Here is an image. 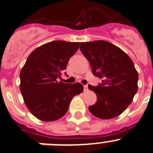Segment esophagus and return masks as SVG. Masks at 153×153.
Segmentation results:
<instances>
[{
	"label": "esophagus",
	"mask_w": 153,
	"mask_h": 153,
	"mask_svg": "<svg viewBox=\"0 0 153 153\" xmlns=\"http://www.w3.org/2000/svg\"><path fill=\"white\" fill-rule=\"evenodd\" d=\"M84 90H85V91H87V90H88V85H84Z\"/></svg>",
	"instance_id": "esophagus-1"
}]
</instances>
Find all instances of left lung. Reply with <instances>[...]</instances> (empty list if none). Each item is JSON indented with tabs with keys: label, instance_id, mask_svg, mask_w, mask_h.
<instances>
[{
	"label": "left lung",
	"instance_id": "8db88e82",
	"mask_svg": "<svg viewBox=\"0 0 153 153\" xmlns=\"http://www.w3.org/2000/svg\"><path fill=\"white\" fill-rule=\"evenodd\" d=\"M80 50L90 62L93 75L102 79L96 87L88 85L97 96L89 111L100 119L118 117L137 91L138 74L133 61L123 50L107 41L81 42Z\"/></svg>",
	"mask_w": 153,
	"mask_h": 153
}]
</instances>
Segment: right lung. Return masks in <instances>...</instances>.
<instances>
[{
	"label": "right lung",
	"mask_w": 153,
	"mask_h": 153,
	"mask_svg": "<svg viewBox=\"0 0 153 153\" xmlns=\"http://www.w3.org/2000/svg\"><path fill=\"white\" fill-rule=\"evenodd\" d=\"M79 44L52 41L28 56L20 72V90L25 105L37 119L45 122L60 119L67 112L73 96L82 93L80 83L59 81Z\"/></svg>",
	"instance_id": "right-lung-1"
}]
</instances>
